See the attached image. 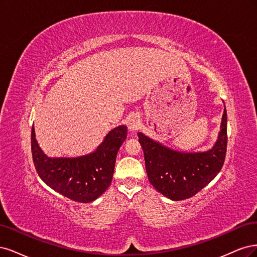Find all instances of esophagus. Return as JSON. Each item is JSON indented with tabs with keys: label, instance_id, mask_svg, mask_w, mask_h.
Segmentation results:
<instances>
[{
	"label": "esophagus",
	"instance_id": "esophagus-1",
	"mask_svg": "<svg viewBox=\"0 0 257 257\" xmlns=\"http://www.w3.org/2000/svg\"><path fill=\"white\" fill-rule=\"evenodd\" d=\"M141 126V120L138 116H132L129 120H128V128L131 131H136L140 128Z\"/></svg>",
	"mask_w": 257,
	"mask_h": 257
}]
</instances>
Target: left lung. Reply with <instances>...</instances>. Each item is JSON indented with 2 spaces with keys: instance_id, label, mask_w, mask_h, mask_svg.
<instances>
[{
  "instance_id": "1",
  "label": "left lung",
  "mask_w": 257,
  "mask_h": 257,
  "mask_svg": "<svg viewBox=\"0 0 257 257\" xmlns=\"http://www.w3.org/2000/svg\"><path fill=\"white\" fill-rule=\"evenodd\" d=\"M150 183L173 201L195 195L218 175L224 164L227 146V114L222 116L218 141L204 153H179L162 146L139 132Z\"/></svg>"
}]
</instances>
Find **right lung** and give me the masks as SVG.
<instances>
[{
    "mask_svg": "<svg viewBox=\"0 0 257 257\" xmlns=\"http://www.w3.org/2000/svg\"><path fill=\"white\" fill-rule=\"evenodd\" d=\"M127 127L118 126L106 135L97 151L79 158H48L41 152L34 127L31 134L33 162L39 177L56 192L80 203H90L111 185L115 160L127 138Z\"/></svg>",
    "mask_w": 257,
    "mask_h": 257,
    "instance_id": "right-lung-1",
    "label": "right lung"
}]
</instances>
